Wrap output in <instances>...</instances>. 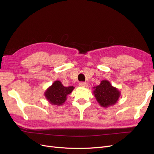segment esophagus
Returning a JSON list of instances; mask_svg holds the SVG:
<instances>
[{
	"label": "esophagus",
	"instance_id": "esophagus-1",
	"mask_svg": "<svg viewBox=\"0 0 154 154\" xmlns=\"http://www.w3.org/2000/svg\"><path fill=\"white\" fill-rule=\"evenodd\" d=\"M79 85H80V87H87V83H85V82H81L79 83Z\"/></svg>",
	"mask_w": 154,
	"mask_h": 154
}]
</instances>
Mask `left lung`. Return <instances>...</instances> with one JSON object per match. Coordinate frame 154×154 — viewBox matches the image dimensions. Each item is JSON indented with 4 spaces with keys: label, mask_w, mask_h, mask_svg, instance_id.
Segmentation results:
<instances>
[{
    "label": "left lung",
    "mask_w": 154,
    "mask_h": 154,
    "mask_svg": "<svg viewBox=\"0 0 154 154\" xmlns=\"http://www.w3.org/2000/svg\"><path fill=\"white\" fill-rule=\"evenodd\" d=\"M94 94L100 105L103 107H108L114 105L120 96L117 88L111 85L107 80L101 81L100 84L94 87Z\"/></svg>",
    "instance_id": "left-lung-1"
}]
</instances>
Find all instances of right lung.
<instances>
[{"instance_id": "add662e5", "label": "right lung", "mask_w": 154, "mask_h": 154, "mask_svg": "<svg viewBox=\"0 0 154 154\" xmlns=\"http://www.w3.org/2000/svg\"><path fill=\"white\" fill-rule=\"evenodd\" d=\"M74 87H64L61 82H54L45 92V96L51 104L62 105L67 99V96L74 89Z\"/></svg>"}]
</instances>
